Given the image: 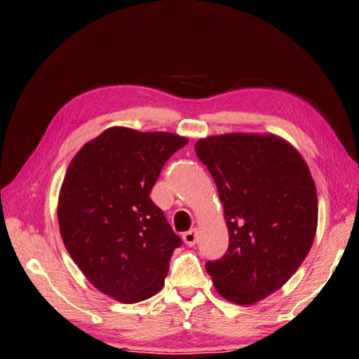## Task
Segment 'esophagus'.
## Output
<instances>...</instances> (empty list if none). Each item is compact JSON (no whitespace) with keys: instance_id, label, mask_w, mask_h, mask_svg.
<instances>
[{"instance_id":"obj_1","label":"esophagus","mask_w":359,"mask_h":359,"mask_svg":"<svg viewBox=\"0 0 359 359\" xmlns=\"http://www.w3.org/2000/svg\"><path fill=\"white\" fill-rule=\"evenodd\" d=\"M182 240H184V243L189 247L195 245V243H196V229H190L189 232H186L184 235H182Z\"/></svg>"}]
</instances>
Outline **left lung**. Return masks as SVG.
I'll return each mask as SVG.
<instances>
[{"instance_id": "1", "label": "left lung", "mask_w": 359, "mask_h": 359, "mask_svg": "<svg viewBox=\"0 0 359 359\" xmlns=\"http://www.w3.org/2000/svg\"><path fill=\"white\" fill-rule=\"evenodd\" d=\"M224 207L229 249L205 270L222 298L255 304L281 289L306 259L318 224L315 182L302 156L275 135L200 140Z\"/></svg>"}]
</instances>
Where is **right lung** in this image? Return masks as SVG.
<instances>
[{
	"label": "right lung",
	"mask_w": 359,
	"mask_h": 359,
	"mask_svg": "<svg viewBox=\"0 0 359 359\" xmlns=\"http://www.w3.org/2000/svg\"><path fill=\"white\" fill-rule=\"evenodd\" d=\"M187 140L110 127L72 159L58 200L62 243L100 292L126 304L163 289L181 238L150 190Z\"/></svg>",
	"instance_id": "1"
}]
</instances>
